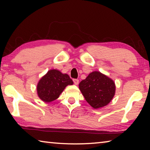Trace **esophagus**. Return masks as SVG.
<instances>
[{"label": "esophagus", "instance_id": "34e87169", "mask_svg": "<svg viewBox=\"0 0 150 150\" xmlns=\"http://www.w3.org/2000/svg\"><path fill=\"white\" fill-rule=\"evenodd\" d=\"M73 82H74L75 85H77L79 84V80L77 79H73Z\"/></svg>", "mask_w": 150, "mask_h": 150}]
</instances>
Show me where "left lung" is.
<instances>
[{
    "label": "left lung",
    "instance_id": "obj_1",
    "mask_svg": "<svg viewBox=\"0 0 150 150\" xmlns=\"http://www.w3.org/2000/svg\"><path fill=\"white\" fill-rule=\"evenodd\" d=\"M79 87L85 100L93 108L97 109L106 106L115 94V83L99 71H93L81 81Z\"/></svg>",
    "mask_w": 150,
    "mask_h": 150
}]
</instances>
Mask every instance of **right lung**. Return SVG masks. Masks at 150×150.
Segmentation results:
<instances>
[{
    "mask_svg": "<svg viewBox=\"0 0 150 150\" xmlns=\"http://www.w3.org/2000/svg\"><path fill=\"white\" fill-rule=\"evenodd\" d=\"M73 84L72 79L67 74L52 69L40 79L37 85V93L42 100L50 103L57 99L67 85Z\"/></svg>",
    "mask_w": 150,
    "mask_h": 150,
    "instance_id": "right-lung-1",
    "label": "right lung"
}]
</instances>
